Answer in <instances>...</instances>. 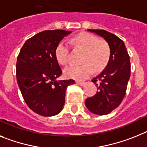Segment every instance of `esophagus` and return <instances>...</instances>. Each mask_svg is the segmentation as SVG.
I'll return each mask as SVG.
<instances>
[{
	"label": "esophagus",
	"mask_w": 147,
	"mask_h": 147,
	"mask_svg": "<svg viewBox=\"0 0 147 147\" xmlns=\"http://www.w3.org/2000/svg\"><path fill=\"white\" fill-rule=\"evenodd\" d=\"M76 84H77L78 85H79V86H84V85L85 84V82H84V81H76Z\"/></svg>",
	"instance_id": "1"
}]
</instances>
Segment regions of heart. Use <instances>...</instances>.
<instances>
[{
  "mask_svg": "<svg viewBox=\"0 0 147 147\" xmlns=\"http://www.w3.org/2000/svg\"><path fill=\"white\" fill-rule=\"evenodd\" d=\"M72 42L84 50L81 65H71L64 73L66 77L76 80H84L91 76L93 71H101L107 66L111 57V49L105 41L89 34H81L74 36ZM55 57L59 63L66 65L69 61V46L66 42H59L55 49Z\"/></svg>",
  "mask_w": 147,
  "mask_h": 147,
  "instance_id": "obj_1",
  "label": "heart"
}]
</instances>
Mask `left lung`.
I'll return each instance as SVG.
<instances>
[{
	"mask_svg": "<svg viewBox=\"0 0 147 147\" xmlns=\"http://www.w3.org/2000/svg\"><path fill=\"white\" fill-rule=\"evenodd\" d=\"M87 30L104 38L111 49L107 66L92 80L96 84V94L85 101L86 107L91 113L105 115L117 108L125 96L130 78V59L123 41L116 35L105 30Z\"/></svg>",
	"mask_w": 147,
	"mask_h": 147,
	"instance_id": "1",
	"label": "left lung"
}]
</instances>
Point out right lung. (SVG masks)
I'll list each match as a JSON object with an SVG mask.
<instances>
[{
  "label": "right lung",
  "instance_id": "1",
  "mask_svg": "<svg viewBox=\"0 0 147 147\" xmlns=\"http://www.w3.org/2000/svg\"><path fill=\"white\" fill-rule=\"evenodd\" d=\"M71 31L45 30L24 42L17 57L16 78L24 102L43 117L58 114L63 108L65 95L72 79L57 81L62 74L55 49Z\"/></svg>",
  "mask_w": 147,
  "mask_h": 147
}]
</instances>
